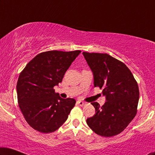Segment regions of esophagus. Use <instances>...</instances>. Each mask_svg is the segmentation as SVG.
Masks as SVG:
<instances>
[{
  "mask_svg": "<svg viewBox=\"0 0 155 155\" xmlns=\"http://www.w3.org/2000/svg\"><path fill=\"white\" fill-rule=\"evenodd\" d=\"M77 104L80 106H84V104H85V103L83 102V101H78Z\"/></svg>",
  "mask_w": 155,
  "mask_h": 155,
  "instance_id": "obj_1",
  "label": "esophagus"
}]
</instances>
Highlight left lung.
<instances>
[{
    "label": "left lung",
    "instance_id": "1",
    "mask_svg": "<svg viewBox=\"0 0 155 155\" xmlns=\"http://www.w3.org/2000/svg\"><path fill=\"white\" fill-rule=\"evenodd\" d=\"M94 75V85L103 90L107 101L102 107L91 103L95 114L87 119L97 135L112 137L124 131L135 118L139 88L132 73L124 63L107 54L82 52Z\"/></svg>",
    "mask_w": 155,
    "mask_h": 155
}]
</instances>
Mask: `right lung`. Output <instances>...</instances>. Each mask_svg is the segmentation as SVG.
<instances>
[{
  "mask_svg": "<svg viewBox=\"0 0 155 155\" xmlns=\"http://www.w3.org/2000/svg\"><path fill=\"white\" fill-rule=\"evenodd\" d=\"M81 51L53 50L40 53L27 63L17 83L18 106L29 126L42 133L56 131L75 106L74 99H62L54 86L62 82Z\"/></svg>",
  "mask_w": 155,
  "mask_h": 155,
  "instance_id": "obj_1",
  "label": "right lung"
}]
</instances>
